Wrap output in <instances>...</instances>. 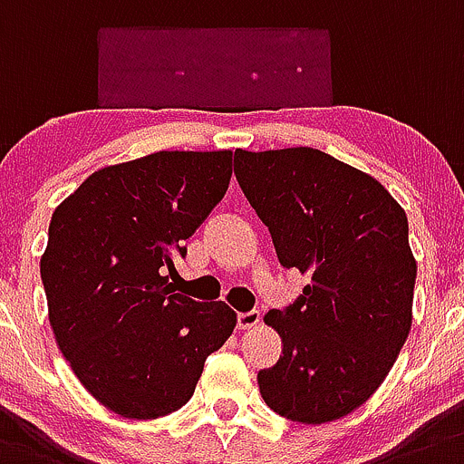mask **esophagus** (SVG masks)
<instances>
[{"mask_svg": "<svg viewBox=\"0 0 464 464\" xmlns=\"http://www.w3.org/2000/svg\"><path fill=\"white\" fill-rule=\"evenodd\" d=\"M258 321H261V314H258L256 310L242 312V314H237V328H240V331H252V328L258 325Z\"/></svg>", "mask_w": 464, "mask_h": 464, "instance_id": "1", "label": "esophagus"}]
</instances>
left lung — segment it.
<instances>
[{
  "mask_svg": "<svg viewBox=\"0 0 464 464\" xmlns=\"http://www.w3.org/2000/svg\"><path fill=\"white\" fill-rule=\"evenodd\" d=\"M237 185L273 236L303 295L263 321L282 356L258 372L273 411L331 423L365 404L411 328L416 258L407 215L372 175L312 148L236 150Z\"/></svg>",
  "mask_w": 464,
  "mask_h": 464,
  "instance_id": "1",
  "label": "left lung"
}]
</instances>
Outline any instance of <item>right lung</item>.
I'll return each instance as SVG.
<instances>
[{
  "label": "right lung",
  "instance_id": "add662e5",
  "mask_svg": "<svg viewBox=\"0 0 464 464\" xmlns=\"http://www.w3.org/2000/svg\"><path fill=\"white\" fill-rule=\"evenodd\" d=\"M233 152H154L92 173L53 212L41 279L57 346L115 414L150 420L189 402L231 337L224 300L175 294V254L222 201Z\"/></svg>",
  "mask_w": 464,
  "mask_h": 464
}]
</instances>
